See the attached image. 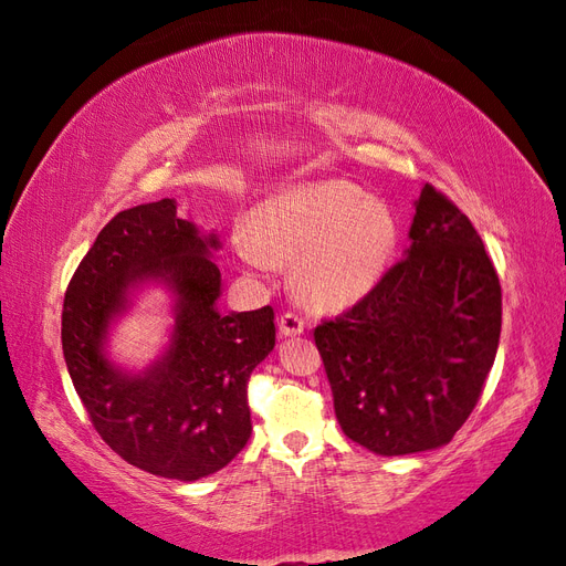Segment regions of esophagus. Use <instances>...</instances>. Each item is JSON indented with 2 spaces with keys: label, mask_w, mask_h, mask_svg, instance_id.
<instances>
[{
  "label": "esophagus",
  "mask_w": 566,
  "mask_h": 566,
  "mask_svg": "<svg viewBox=\"0 0 566 566\" xmlns=\"http://www.w3.org/2000/svg\"><path fill=\"white\" fill-rule=\"evenodd\" d=\"M303 329H306V323H303V317H298L296 313H284L280 317V335L282 337H296Z\"/></svg>",
  "instance_id": "34e87169"
}]
</instances>
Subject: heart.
<instances>
[{
	"label": "heart",
	"mask_w": 566,
	"mask_h": 566,
	"mask_svg": "<svg viewBox=\"0 0 566 566\" xmlns=\"http://www.w3.org/2000/svg\"><path fill=\"white\" fill-rule=\"evenodd\" d=\"M399 222L385 200L344 179L280 188L237 231L243 263L270 272L292 263L296 294L317 308H346L366 298L392 263Z\"/></svg>",
	"instance_id": "b5f03b06"
}]
</instances>
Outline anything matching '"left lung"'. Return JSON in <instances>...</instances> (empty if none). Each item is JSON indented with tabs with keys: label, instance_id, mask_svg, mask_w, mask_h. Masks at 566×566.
Instances as JSON below:
<instances>
[{
	"label": "left lung",
	"instance_id": "obj_1",
	"mask_svg": "<svg viewBox=\"0 0 566 566\" xmlns=\"http://www.w3.org/2000/svg\"><path fill=\"white\" fill-rule=\"evenodd\" d=\"M409 249L313 337L349 440L382 457L438 449L467 423L495 364L502 289L452 200L421 188Z\"/></svg>",
	"mask_w": 566,
	"mask_h": 566
}]
</instances>
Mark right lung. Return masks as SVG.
<instances>
[{"label": "right lung", "instance_id": "obj_1", "mask_svg": "<svg viewBox=\"0 0 566 566\" xmlns=\"http://www.w3.org/2000/svg\"><path fill=\"white\" fill-rule=\"evenodd\" d=\"M217 234L177 214V200L112 217L69 282L62 349L95 430L136 469L198 481L224 469L251 438L245 385L274 349V311L220 313ZM163 283L172 294L168 349L140 374L106 356L108 329L133 292Z\"/></svg>", "mask_w": 566, "mask_h": 566}]
</instances>
